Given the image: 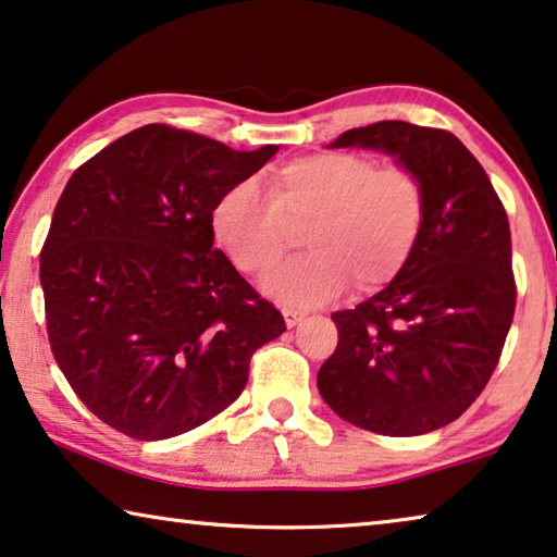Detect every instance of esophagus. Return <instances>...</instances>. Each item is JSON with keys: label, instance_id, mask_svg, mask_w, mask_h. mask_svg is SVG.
<instances>
[{"label": "esophagus", "instance_id": "esophagus-1", "mask_svg": "<svg viewBox=\"0 0 557 557\" xmlns=\"http://www.w3.org/2000/svg\"><path fill=\"white\" fill-rule=\"evenodd\" d=\"M301 319H304V313H301V311H296V309H284V321H286V326H288V329H294Z\"/></svg>", "mask_w": 557, "mask_h": 557}]
</instances>
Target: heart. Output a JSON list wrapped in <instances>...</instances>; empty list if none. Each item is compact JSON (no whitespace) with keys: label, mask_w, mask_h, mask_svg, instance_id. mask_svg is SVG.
Instances as JSON below:
<instances>
[{"label":"heart","mask_w":557,"mask_h":557,"mask_svg":"<svg viewBox=\"0 0 557 557\" xmlns=\"http://www.w3.org/2000/svg\"><path fill=\"white\" fill-rule=\"evenodd\" d=\"M271 193L240 181L213 208L215 240L244 273L263 276L306 231L309 256L265 276L273 298L298 309L351 286L374 292L405 269L422 236L426 200L407 168L357 152H317L273 168Z\"/></svg>","instance_id":"heart-1"}]
</instances>
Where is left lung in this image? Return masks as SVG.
Returning <instances> with one entry per match:
<instances>
[{"label": "left lung", "mask_w": 557, "mask_h": 557, "mask_svg": "<svg viewBox=\"0 0 557 557\" xmlns=\"http://www.w3.org/2000/svg\"><path fill=\"white\" fill-rule=\"evenodd\" d=\"M329 148L394 158L424 188L422 236L382 292L332 313L336 351L319 394L361 430L417 437L465 412L493 376L515 313L507 213L453 133L401 120L354 127Z\"/></svg>", "instance_id": "1"}]
</instances>
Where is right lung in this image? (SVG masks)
Masks as SVG:
<instances>
[{
	"mask_svg": "<svg viewBox=\"0 0 557 557\" xmlns=\"http://www.w3.org/2000/svg\"><path fill=\"white\" fill-rule=\"evenodd\" d=\"M143 125L79 165L39 253L54 361L133 440L196 430L238 399L284 317L213 248V208L276 156Z\"/></svg>",
	"mask_w": 557,
	"mask_h": 557,
	"instance_id": "right-lung-1",
	"label": "right lung"
}]
</instances>
